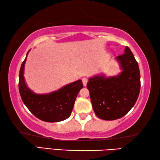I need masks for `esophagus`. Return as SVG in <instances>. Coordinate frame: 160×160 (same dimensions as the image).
<instances>
[{
    "mask_svg": "<svg viewBox=\"0 0 160 160\" xmlns=\"http://www.w3.org/2000/svg\"><path fill=\"white\" fill-rule=\"evenodd\" d=\"M82 84L84 86H86L87 85V83H88V79H87L86 78H83L82 79Z\"/></svg>",
    "mask_w": 160,
    "mask_h": 160,
    "instance_id": "34e87169",
    "label": "esophagus"
}]
</instances>
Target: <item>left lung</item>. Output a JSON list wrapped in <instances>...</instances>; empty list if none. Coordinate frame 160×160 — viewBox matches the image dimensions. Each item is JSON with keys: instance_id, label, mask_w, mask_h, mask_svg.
I'll list each match as a JSON object with an SVG mask.
<instances>
[{"instance_id": "left-lung-1", "label": "left lung", "mask_w": 160, "mask_h": 160, "mask_svg": "<svg viewBox=\"0 0 160 160\" xmlns=\"http://www.w3.org/2000/svg\"><path fill=\"white\" fill-rule=\"evenodd\" d=\"M116 59L123 71L118 76H95L87 84L97 117L112 121L125 116L134 106L140 90V74L138 63L130 48Z\"/></svg>"}]
</instances>
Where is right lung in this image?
<instances>
[{"label":"right lung","instance_id":"1","mask_svg":"<svg viewBox=\"0 0 160 160\" xmlns=\"http://www.w3.org/2000/svg\"><path fill=\"white\" fill-rule=\"evenodd\" d=\"M25 61L26 58L19 73V92L25 106L32 114L46 122H58L68 118L78 94L83 88L82 80L75 81L52 93L36 94L29 90L24 80Z\"/></svg>","mask_w":160,"mask_h":160}]
</instances>
